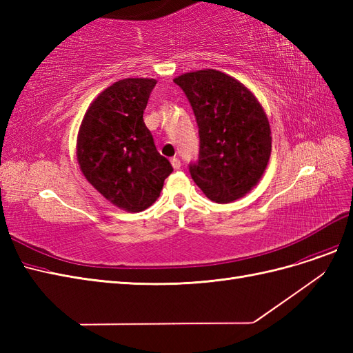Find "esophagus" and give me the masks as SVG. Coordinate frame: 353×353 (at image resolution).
I'll use <instances>...</instances> for the list:
<instances>
[{"label":"esophagus","instance_id":"34e87169","mask_svg":"<svg viewBox=\"0 0 353 353\" xmlns=\"http://www.w3.org/2000/svg\"><path fill=\"white\" fill-rule=\"evenodd\" d=\"M170 163H172L174 169H179L181 168V160L178 157H172L170 159Z\"/></svg>","mask_w":353,"mask_h":353}]
</instances>
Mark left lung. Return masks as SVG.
<instances>
[{"mask_svg": "<svg viewBox=\"0 0 353 353\" xmlns=\"http://www.w3.org/2000/svg\"><path fill=\"white\" fill-rule=\"evenodd\" d=\"M174 82L184 91L199 126L200 150L188 165L208 199L231 203L258 184L271 156L270 122L254 95L228 74L206 69Z\"/></svg>", "mask_w": 353, "mask_h": 353, "instance_id": "left-lung-1", "label": "left lung"}]
</instances>
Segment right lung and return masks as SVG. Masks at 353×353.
Listing matches in <instances>:
<instances>
[{
  "instance_id": "add662e5",
  "label": "right lung",
  "mask_w": 353,
  "mask_h": 353,
  "mask_svg": "<svg viewBox=\"0 0 353 353\" xmlns=\"http://www.w3.org/2000/svg\"><path fill=\"white\" fill-rule=\"evenodd\" d=\"M154 85L147 78L114 82L92 101L78 134L82 174L114 206L130 212L152 206L174 170L143 119Z\"/></svg>"
}]
</instances>
